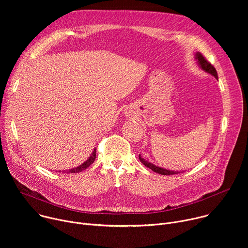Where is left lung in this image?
I'll list each match as a JSON object with an SVG mask.
<instances>
[{"mask_svg":"<svg viewBox=\"0 0 248 248\" xmlns=\"http://www.w3.org/2000/svg\"><path fill=\"white\" fill-rule=\"evenodd\" d=\"M195 59L197 60L198 64L200 65V67H201L203 70H205L206 73L212 75V76L215 77V78L218 79V75H217L216 68H215L213 65H212V64L205 59V57H204L201 53L197 52V53L195 54ZM139 160H140V162L142 163L145 167H147V168L151 169L153 171L158 172V173L163 174V175H170V174H176V173H181V172H182V171L180 172L179 170H166V169L157 167V166L153 165L152 163H150V162L144 160L143 158H141V155H139Z\"/></svg>","mask_w":248,"mask_h":248,"instance_id":"obj_1","label":"left lung"}]
</instances>
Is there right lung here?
I'll return each instance as SVG.
<instances>
[{
	"label": "right lung",
	"instance_id": "obj_1",
	"mask_svg": "<svg viewBox=\"0 0 248 248\" xmlns=\"http://www.w3.org/2000/svg\"><path fill=\"white\" fill-rule=\"evenodd\" d=\"M95 158H96V149H94V151L92 152L91 156L89 157L88 160H86L83 164H81L80 166H78V168H74L72 170H67L65 172H70V173H76V172H79V171H82L84 170L85 169H87L91 164H93V162L95 161ZM61 171V170H60ZM64 172V170H62Z\"/></svg>",
	"mask_w": 248,
	"mask_h": 248
}]
</instances>
